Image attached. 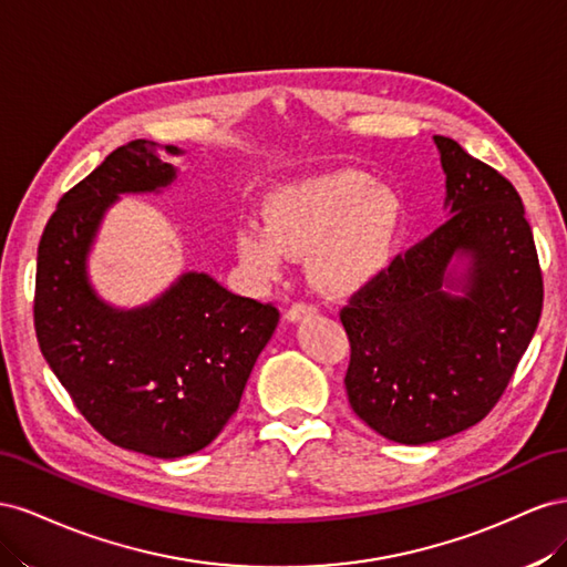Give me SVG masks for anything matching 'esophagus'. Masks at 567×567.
<instances>
[{"label": "esophagus", "instance_id": "obj_1", "mask_svg": "<svg viewBox=\"0 0 567 567\" xmlns=\"http://www.w3.org/2000/svg\"><path fill=\"white\" fill-rule=\"evenodd\" d=\"M311 316H316V306H313V303H303V301L292 303V306H289V309L285 311V318H287L289 322H299V320L311 318Z\"/></svg>", "mask_w": 567, "mask_h": 567}]
</instances>
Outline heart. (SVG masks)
Returning <instances> with one entry per match:
<instances>
[{
	"label": "heart",
	"mask_w": 567,
	"mask_h": 567,
	"mask_svg": "<svg viewBox=\"0 0 567 567\" xmlns=\"http://www.w3.org/2000/svg\"><path fill=\"white\" fill-rule=\"evenodd\" d=\"M266 228L241 223L235 249L241 264L272 278L287 254H311L313 282L349 295L375 280L390 264L403 223V204L390 187L359 171H332L272 189L264 206Z\"/></svg>",
	"instance_id": "heart-1"
}]
</instances>
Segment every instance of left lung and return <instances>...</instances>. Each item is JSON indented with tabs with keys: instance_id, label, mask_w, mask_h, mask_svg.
I'll return each mask as SVG.
<instances>
[{
	"instance_id": "left-lung-1",
	"label": "left lung",
	"mask_w": 567,
	"mask_h": 567,
	"mask_svg": "<svg viewBox=\"0 0 567 567\" xmlns=\"http://www.w3.org/2000/svg\"><path fill=\"white\" fill-rule=\"evenodd\" d=\"M449 218L339 311L347 394L368 427L430 444L477 425L535 334L544 282L520 194L456 140L434 135ZM465 260L461 276L450 264Z\"/></svg>"
}]
</instances>
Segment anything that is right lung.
Returning <instances> with one entry per match:
<instances>
[{"label":"right lung","mask_w":567,"mask_h":567,"mask_svg":"<svg viewBox=\"0 0 567 567\" xmlns=\"http://www.w3.org/2000/svg\"><path fill=\"white\" fill-rule=\"evenodd\" d=\"M168 154H183L173 144ZM175 168L156 142L133 140L59 199L38 247L35 332L75 409L111 444L181 458L212 444L239 406L278 328L272 303L237 297L206 272H183L137 309L96 297L87 254L118 194L158 192Z\"/></svg>","instance_id":"1"}]
</instances>
